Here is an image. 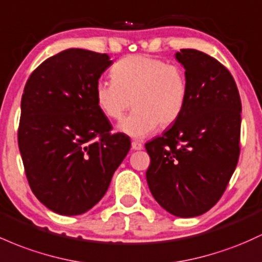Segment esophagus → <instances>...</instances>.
Returning <instances> with one entry per match:
<instances>
[{"label": "esophagus", "mask_w": 262, "mask_h": 262, "mask_svg": "<svg viewBox=\"0 0 262 262\" xmlns=\"http://www.w3.org/2000/svg\"><path fill=\"white\" fill-rule=\"evenodd\" d=\"M132 149H133V150H142L143 144L139 142H132Z\"/></svg>", "instance_id": "esophagus-1"}]
</instances>
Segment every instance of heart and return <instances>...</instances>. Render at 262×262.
I'll use <instances>...</instances> for the list:
<instances>
[{"mask_svg":"<svg viewBox=\"0 0 262 262\" xmlns=\"http://www.w3.org/2000/svg\"><path fill=\"white\" fill-rule=\"evenodd\" d=\"M112 82L99 79L94 98L109 119H120L129 107L134 111L118 125L126 136L142 139L158 125L166 126L179 118L188 99V80L179 66L144 54L119 59L111 70Z\"/></svg>","mask_w":262,"mask_h":262,"instance_id":"1","label":"heart"}]
</instances>
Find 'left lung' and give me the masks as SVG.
Here are the masks:
<instances>
[{
  "instance_id": "left-lung-1",
  "label": "left lung",
  "mask_w": 262,
  "mask_h": 262,
  "mask_svg": "<svg viewBox=\"0 0 262 262\" xmlns=\"http://www.w3.org/2000/svg\"><path fill=\"white\" fill-rule=\"evenodd\" d=\"M188 99L173 126L145 149L146 182L163 209L178 217L199 216L219 201L240 154L241 100L230 72L209 54L180 50Z\"/></svg>"
}]
</instances>
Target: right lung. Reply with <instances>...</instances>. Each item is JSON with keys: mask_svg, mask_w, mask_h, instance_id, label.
<instances>
[{"mask_svg": "<svg viewBox=\"0 0 262 262\" xmlns=\"http://www.w3.org/2000/svg\"><path fill=\"white\" fill-rule=\"evenodd\" d=\"M105 53L68 48L31 74L22 94L18 146L33 194L59 215H80L107 192L130 149L111 134L94 85L109 66Z\"/></svg>", "mask_w": 262, "mask_h": 262, "instance_id": "1", "label": "right lung"}]
</instances>
